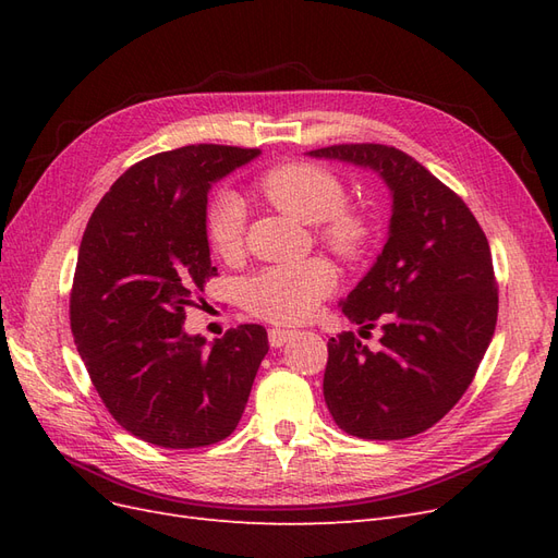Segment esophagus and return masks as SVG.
I'll use <instances>...</instances> for the list:
<instances>
[{"label": "esophagus", "instance_id": "obj_1", "mask_svg": "<svg viewBox=\"0 0 558 558\" xmlns=\"http://www.w3.org/2000/svg\"><path fill=\"white\" fill-rule=\"evenodd\" d=\"M267 337H269V347L279 349V347H283L286 342H291V340H293V337H295V330H289V328H269Z\"/></svg>", "mask_w": 558, "mask_h": 558}]
</instances>
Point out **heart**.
Returning <instances> with one entry per match:
<instances>
[{
  "instance_id": "1",
  "label": "heart",
  "mask_w": 558,
  "mask_h": 558,
  "mask_svg": "<svg viewBox=\"0 0 558 558\" xmlns=\"http://www.w3.org/2000/svg\"><path fill=\"white\" fill-rule=\"evenodd\" d=\"M260 193L277 209L302 223H318L320 240L344 258H356L373 238V223L344 205L342 179L314 162H283L258 179ZM246 207L234 191H218L207 214V234L216 253L234 256L244 240ZM335 289V272L326 260L272 265L244 283V305L275 324L307 320Z\"/></svg>"
}]
</instances>
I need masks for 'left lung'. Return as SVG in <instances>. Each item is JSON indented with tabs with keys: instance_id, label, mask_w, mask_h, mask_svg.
<instances>
[{
	"instance_id": "obj_1",
	"label": "left lung",
	"mask_w": 558,
	"mask_h": 558,
	"mask_svg": "<svg viewBox=\"0 0 558 558\" xmlns=\"http://www.w3.org/2000/svg\"><path fill=\"white\" fill-rule=\"evenodd\" d=\"M312 158L373 170L391 191L388 238L340 310L361 332L328 340L324 398L335 424L363 440H402L437 424L492 344L498 291L492 248L465 202L412 156L384 144H340Z\"/></svg>"
}]
</instances>
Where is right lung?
Segmentation results:
<instances>
[{
	"label": "right lung",
	"instance_id": "right-lung-1",
	"mask_svg": "<svg viewBox=\"0 0 558 558\" xmlns=\"http://www.w3.org/2000/svg\"><path fill=\"white\" fill-rule=\"evenodd\" d=\"M258 148L183 146L116 179L78 246L70 300L78 356L111 416L165 449L221 442L238 428L260 361L263 326L207 344L183 330L193 293L216 275L207 195Z\"/></svg>",
	"mask_w": 558,
	"mask_h": 558
}]
</instances>
